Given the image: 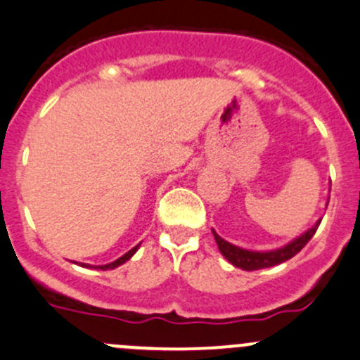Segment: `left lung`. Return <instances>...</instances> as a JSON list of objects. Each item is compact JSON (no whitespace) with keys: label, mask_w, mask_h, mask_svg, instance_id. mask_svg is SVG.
<instances>
[{"label":"left lung","mask_w":360,"mask_h":360,"mask_svg":"<svg viewBox=\"0 0 360 360\" xmlns=\"http://www.w3.org/2000/svg\"><path fill=\"white\" fill-rule=\"evenodd\" d=\"M327 204H329V200L326 202V209H327ZM320 221H322V218L316 219L315 225L309 226V229L304 230L301 236L294 237V239L288 240V243L283 244V246L274 248V250H264V251L246 250V248L236 246V244L229 243V240H225L223 237H219L214 229H212V236H214L216 244H218L219 253H221L223 257L233 265V267H239L243 269V271H258V269L273 267V265L283 264V262L290 260V258L294 257V255H297L299 251L308 244V240L315 236Z\"/></svg>","instance_id":"1"}]
</instances>
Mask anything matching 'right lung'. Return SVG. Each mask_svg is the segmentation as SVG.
Returning <instances> with one entry per match:
<instances>
[{"label":"right lung","mask_w":360,"mask_h":360,"mask_svg":"<svg viewBox=\"0 0 360 360\" xmlns=\"http://www.w3.org/2000/svg\"><path fill=\"white\" fill-rule=\"evenodd\" d=\"M139 248H141V243H139L137 246H135V248H131L130 251H127V253H124L123 257H120V258H117V260L110 262V264H105V265H89V264H80V265H82V267L100 269V271H110V269H116V267H120V265H123L124 262H128V260H130V258L134 257L135 253H137V250H139ZM73 264H77V262H73Z\"/></svg>","instance_id":"right-lung-1"}]
</instances>
